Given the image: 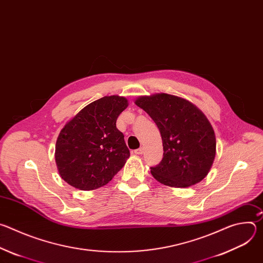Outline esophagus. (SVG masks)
<instances>
[{
    "instance_id": "obj_1",
    "label": "esophagus",
    "mask_w": 263,
    "mask_h": 263,
    "mask_svg": "<svg viewBox=\"0 0 263 263\" xmlns=\"http://www.w3.org/2000/svg\"><path fill=\"white\" fill-rule=\"evenodd\" d=\"M134 153H135L136 155H141V154L143 153V147H142V146H140L139 148L134 149Z\"/></svg>"
}]
</instances>
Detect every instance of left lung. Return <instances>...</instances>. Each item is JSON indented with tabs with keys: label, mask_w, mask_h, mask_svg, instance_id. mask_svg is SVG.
<instances>
[{
	"label": "left lung",
	"mask_w": 263,
	"mask_h": 263,
	"mask_svg": "<svg viewBox=\"0 0 263 263\" xmlns=\"http://www.w3.org/2000/svg\"><path fill=\"white\" fill-rule=\"evenodd\" d=\"M135 104L157 125L163 158L151 167L152 176L172 187H189L201 182L215 157V135L203 112L182 98L157 93L139 97Z\"/></svg>",
	"instance_id": "obj_1"
}]
</instances>
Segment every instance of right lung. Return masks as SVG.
<instances>
[{
	"mask_svg": "<svg viewBox=\"0 0 263 263\" xmlns=\"http://www.w3.org/2000/svg\"><path fill=\"white\" fill-rule=\"evenodd\" d=\"M128 107L124 97L101 98L74 116L60 131L55 160L61 178L81 191L106 185L130 156L117 120Z\"/></svg>",
	"mask_w": 263,
	"mask_h": 263,
	"instance_id": "1",
	"label": "right lung"
}]
</instances>
